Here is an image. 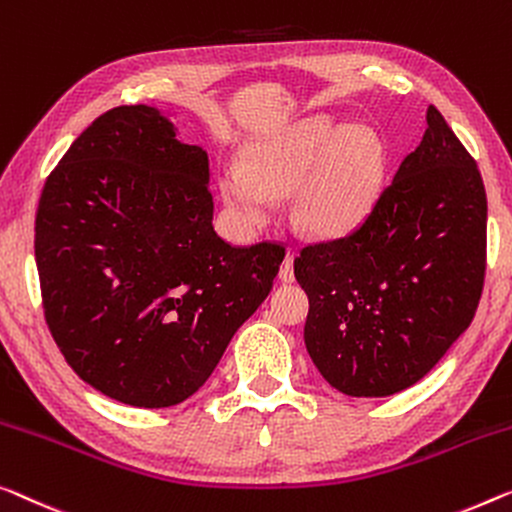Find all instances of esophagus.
I'll return each mask as SVG.
<instances>
[{
    "label": "esophagus",
    "mask_w": 512,
    "mask_h": 512,
    "mask_svg": "<svg viewBox=\"0 0 512 512\" xmlns=\"http://www.w3.org/2000/svg\"><path fill=\"white\" fill-rule=\"evenodd\" d=\"M278 278H280L282 282H294V255L287 253L285 259H282Z\"/></svg>",
    "instance_id": "1"
}]
</instances>
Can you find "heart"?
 Here are the masks:
<instances>
[{"mask_svg": "<svg viewBox=\"0 0 512 512\" xmlns=\"http://www.w3.org/2000/svg\"><path fill=\"white\" fill-rule=\"evenodd\" d=\"M386 167L377 131L315 114L248 144L243 163L220 165L218 190L243 232L262 227L273 195L292 190V218L305 234L342 239L377 207Z\"/></svg>", "mask_w": 512, "mask_h": 512, "instance_id": "b5f03b06", "label": "heart"}]
</instances>
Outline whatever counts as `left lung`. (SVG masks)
<instances>
[{
	"label": "left lung",
	"mask_w": 512,
	"mask_h": 512,
	"mask_svg": "<svg viewBox=\"0 0 512 512\" xmlns=\"http://www.w3.org/2000/svg\"><path fill=\"white\" fill-rule=\"evenodd\" d=\"M425 119L421 144L370 216L294 259L310 299L305 347L352 398H386L421 381L469 329L483 292V179L434 105Z\"/></svg>",
	"instance_id": "8db88e82"
}]
</instances>
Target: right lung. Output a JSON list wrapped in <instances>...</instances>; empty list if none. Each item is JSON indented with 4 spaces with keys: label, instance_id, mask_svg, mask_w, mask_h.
I'll list each match as a JSON object with an SVG mask.
<instances>
[{
    "label": "right lung",
    "instance_id": "right-lung-1",
    "mask_svg": "<svg viewBox=\"0 0 512 512\" xmlns=\"http://www.w3.org/2000/svg\"><path fill=\"white\" fill-rule=\"evenodd\" d=\"M121 105L71 144L36 211L45 322L82 381L131 407L190 398L269 296L285 250L213 230L209 156Z\"/></svg>",
    "mask_w": 512,
    "mask_h": 512
}]
</instances>
